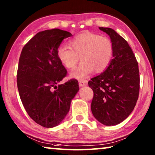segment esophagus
Listing matches in <instances>:
<instances>
[{"instance_id":"1","label":"esophagus","mask_w":155,"mask_h":155,"mask_svg":"<svg viewBox=\"0 0 155 155\" xmlns=\"http://www.w3.org/2000/svg\"><path fill=\"white\" fill-rule=\"evenodd\" d=\"M78 85H79L80 87H85L87 85V81L85 80H80L78 81Z\"/></svg>"}]
</instances>
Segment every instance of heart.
Wrapping results in <instances>:
<instances>
[{"label": "heart", "instance_id": "obj_1", "mask_svg": "<svg viewBox=\"0 0 155 155\" xmlns=\"http://www.w3.org/2000/svg\"><path fill=\"white\" fill-rule=\"evenodd\" d=\"M70 46H61L57 57L63 65L73 68L79 60L80 65L70 72L72 77L85 79L94 70L100 73L109 66L114 56V46L109 38L98 34L85 32L70 41Z\"/></svg>", "mask_w": 155, "mask_h": 155}]
</instances>
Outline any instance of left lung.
<instances>
[{
  "label": "left lung",
  "instance_id": "obj_1",
  "mask_svg": "<svg viewBox=\"0 0 155 155\" xmlns=\"http://www.w3.org/2000/svg\"><path fill=\"white\" fill-rule=\"evenodd\" d=\"M109 35L114 56L107 69L88 82L94 91L91 109L101 124L114 126L127 118L140 91L138 63L128 44L111 28L99 27Z\"/></svg>",
  "mask_w": 155,
  "mask_h": 155
}]
</instances>
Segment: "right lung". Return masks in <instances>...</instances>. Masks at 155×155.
Returning a JSON list of instances; mask_svg holds the SVG:
<instances>
[{
    "label": "right lung",
    "instance_id": "obj_1",
    "mask_svg": "<svg viewBox=\"0 0 155 155\" xmlns=\"http://www.w3.org/2000/svg\"><path fill=\"white\" fill-rule=\"evenodd\" d=\"M72 35L59 28L41 31L21 52L17 72L21 101L31 118L44 127H54L64 120L79 90L76 79L59 84L67 70L58 59L57 50Z\"/></svg>",
    "mask_w": 155,
    "mask_h": 155
}]
</instances>
